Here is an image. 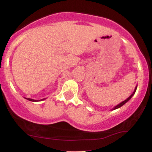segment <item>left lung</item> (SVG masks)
I'll list each match as a JSON object with an SVG mask.
<instances>
[{
  "instance_id": "left-lung-1",
  "label": "left lung",
  "mask_w": 152,
  "mask_h": 152,
  "mask_svg": "<svg viewBox=\"0 0 152 152\" xmlns=\"http://www.w3.org/2000/svg\"><path fill=\"white\" fill-rule=\"evenodd\" d=\"M137 86H136V88H135V89H134V92H133V94H132V95H131L129 97V98H127L126 99V100H125V101H124V102H122L121 103H120V104H118V105L117 106H115V107L114 108V109H113L112 110H115V109H118V108H120V107H121V106H123L124 105V104H126V103L127 102H128V101H129L130 100V99H131V98H132V96H134V94H135V92H136V90H137Z\"/></svg>"
}]
</instances>
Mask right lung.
<instances>
[{
    "label": "right lung",
    "mask_w": 152,
    "mask_h": 152,
    "mask_svg": "<svg viewBox=\"0 0 152 152\" xmlns=\"http://www.w3.org/2000/svg\"><path fill=\"white\" fill-rule=\"evenodd\" d=\"M25 99H28V101H31V102H38V101H36V100H34V99H29V98H25ZM45 99H41V101H43V100H44ZM40 101V100H39Z\"/></svg>",
    "instance_id": "add662e5"
}]
</instances>
